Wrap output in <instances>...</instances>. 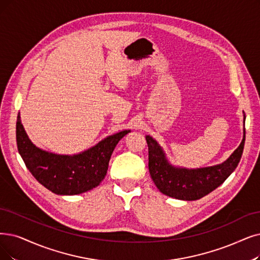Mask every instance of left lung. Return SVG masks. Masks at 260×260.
<instances>
[{"mask_svg":"<svg viewBox=\"0 0 260 260\" xmlns=\"http://www.w3.org/2000/svg\"><path fill=\"white\" fill-rule=\"evenodd\" d=\"M146 141L148 145L149 173L159 191L177 200L195 201L215 190L235 171L243 152L245 129L243 130L241 144L225 162L195 170L175 168L166 159V155L157 141L149 136H146Z\"/></svg>","mask_w":260,"mask_h":260,"instance_id":"8db88e82","label":"left lung"}]
</instances>
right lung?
<instances>
[{
	"instance_id": "obj_1",
	"label": "right lung",
	"mask_w": 260,
	"mask_h": 260,
	"mask_svg": "<svg viewBox=\"0 0 260 260\" xmlns=\"http://www.w3.org/2000/svg\"><path fill=\"white\" fill-rule=\"evenodd\" d=\"M123 130L78 154H56L36 147L20 119L16 123L18 151L35 179L57 195H76L96 188L105 179L110 158L117 143L129 133Z\"/></svg>"
}]
</instances>
